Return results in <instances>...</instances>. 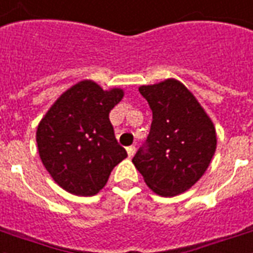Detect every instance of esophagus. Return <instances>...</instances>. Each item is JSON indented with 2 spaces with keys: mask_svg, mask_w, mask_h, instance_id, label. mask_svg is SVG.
Here are the masks:
<instances>
[{
  "mask_svg": "<svg viewBox=\"0 0 253 253\" xmlns=\"http://www.w3.org/2000/svg\"><path fill=\"white\" fill-rule=\"evenodd\" d=\"M126 150H127V154H128V157L131 158L132 155L135 154V146H128Z\"/></svg>",
  "mask_w": 253,
  "mask_h": 253,
  "instance_id": "obj_1",
  "label": "esophagus"
}]
</instances>
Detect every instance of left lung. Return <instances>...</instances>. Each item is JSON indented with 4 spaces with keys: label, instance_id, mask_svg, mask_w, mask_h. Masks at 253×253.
<instances>
[{
    "label": "left lung",
    "instance_id": "obj_1",
    "mask_svg": "<svg viewBox=\"0 0 253 253\" xmlns=\"http://www.w3.org/2000/svg\"><path fill=\"white\" fill-rule=\"evenodd\" d=\"M153 111L150 132L132 164L146 185L162 197L193 186L207 171L217 146L216 128L203 106L184 84L166 79L141 85Z\"/></svg>",
    "mask_w": 253,
    "mask_h": 253
}]
</instances>
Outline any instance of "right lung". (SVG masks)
Listing matches in <instances>:
<instances>
[{"label": "right lung", "instance_id": "obj_1", "mask_svg": "<svg viewBox=\"0 0 253 253\" xmlns=\"http://www.w3.org/2000/svg\"><path fill=\"white\" fill-rule=\"evenodd\" d=\"M123 95L122 88L103 89L92 80H82L61 93L39 123L41 162L68 193L95 196L127 157L108 118Z\"/></svg>", "mask_w": 253, "mask_h": 253}]
</instances>
